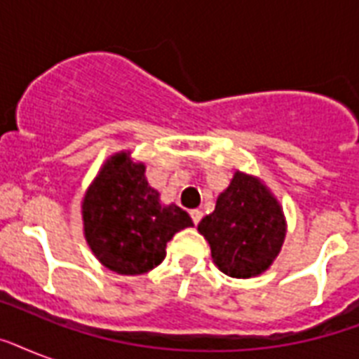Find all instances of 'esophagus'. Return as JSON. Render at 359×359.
Instances as JSON below:
<instances>
[{"label": "esophagus", "mask_w": 359, "mask_h": 359, "mask_svg": "<svg viewBox=\"0 0 359 359\" xmlns=\"http://www.w3.org/2000/svg\"><path fill=\"white\" fill-rule=\"evenodd\" d=\"M190 216H191V219H194V224L197 225V224H199V222H201L203 212H201V210H197V208H196V210H191Z\"/></svg>", "instance_id": "obj_1"}]
</instances>
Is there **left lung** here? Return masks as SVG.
<instances>
[{"label": "left lung", "mask_w": 359, "mask_h": 359, "mask_svg": "<svg viewBox=\"0 0 359 359\" xmlns=\"http://www.w3.org/2000/svg\"><path fill=\"white\" fill-rule=\"evenodd\" d=\"M208 240L214 264L231 278H253L278 257L285 238L279 203L266 186L250 175L236 173L219 194L216 208L199 224Z\"/></svg>", "instance_id": "1"}]
</instances>
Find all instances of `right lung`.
Wrapping results in <instances>:
<instances>
[{
  "label": "right lung",
  "instance_id": "1",
  "mask_svg": "<svg viewBox=\"0 0 359 359\" xmlns=\"http://www.w3.org/2000/svg\"><path fill=\"white\" fill-rule=\"evenodd\" d=\"M81 208L93 253L124 276L158 266L175 233L194 225L180 207L160 205L158 191L145 179V165L132 162L126 152L106 162Z\"/></svg>",
  "mask_w": 359,
  "mask_h": 359
}]
</instances>
